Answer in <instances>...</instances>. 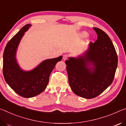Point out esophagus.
<instances>
[{
  "mask_svg": "<svg viewBox=\"0 0 126 126\" xmlns=\"http://www.w3.org/2000/svg\"><path fill=\"white\" fill-rule=\"evenodd\" d=\"M68 57H69V56H68V55H67V54H65L64 55H63V60L64 61L66 60Z\"/></svg>",
  "mask_w": 126,
  "mask_h": 126,
  "instance_id": "1",
  "label": "esophagus"
}]
</instances>
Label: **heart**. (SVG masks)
Instances as JSON below:
<instances>
[{"instance_id":"b5f03b06","label":"heart","mask_w":126,"mask_h":126,"mask_svg":"<svg viewBox=\"0 0 126 126\" xmlns=\"http://www.w3.org/2000/svg\"><path fill=\"white\" fill-rule=\"evenodd\" d=\"M88 33L86 32H82L81 33V36L83 38H85L86 37H87L88 36Z\"/></svg>"}]
</instances>
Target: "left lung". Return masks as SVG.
<instances>
[{
    "mask_svg": "<svg viewBox=\"0 0 126 126\" xmlns=\"http://www.w3.org/2000/svg\"><path fill=\"white\" fill-rule=\"evenodd\" d=\"M93 29L97 40L90 43L83 55L69 57L65 61L71 90L86 99L96 97L112 83L118 65L116 51L110 38L100 29Z\"/></svg>",
    "mask_w": 126,
    "mask_h": 126,
    "instance_id": "obj_1",
    "label": "left lung"
}]
</instances>
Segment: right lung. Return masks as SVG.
Listing matches in <instances>:
<instances>
[{
  "instance_id": "right-lung-1",
  "label": "right lung",
  "mask_w": 126,
  "mask_h": 126,
  "mask_svg": "<svg viewBox=\"0 0 126 126\" xmlns=\"http://www.w3.org/2000/svg\"><path fill=\"white\" fill-rule=\"evenodd\" d=\"M31 26L27 24L23 27L8 42L3 53V73L5 81L16 93L24 98L33 97L44 91L51 73L63 58L60 56L46 60L30 71L20 69L16 58V49L24 32Z\"/></svg>"
}]
</instances>
